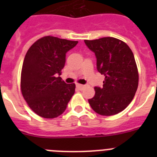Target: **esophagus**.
Returning <instances> with one entry per match:
<instances>
[{
	"mask_svg": "<svg viewBox=\"0 0 157 157\" xmlns=\"http://www.w3.org/2000/svg\"><path fill=\"white\" fill-rule=\"evenodd\" d=\"M76 87H77L79 90H82L83 89L85 88V86L82 85V84H77V85H76Z\"/></svg>",
	"mask_w": 157,
	"mask_h": 157,
	"instance_id": "34e87169",
	"label": "esophagus"
}]
</instances>
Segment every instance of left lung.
Here are the masks:
<instances>
[{
	"instance_id": "obj_1",
	"label": "left lung",
	"mask_w": 157,
	"mask_h": 157,
	"mask_svg": "<svg viewBox=\"0 0 157 157\" xmlns=\"http://www.w3.org/2000/svg\"><path fill=\"white\" fill-rule=\"evenodd\" d=\"M97 58V69L105 75L103 86L94 87L95 95L89 104L101 116H113L127 108L138 86V72L134 54L125 42L106 37L85 40Z\"/></svg>"
}]
</instances>
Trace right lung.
<instances>
[{"instance_id":"right-lung-1","label":"right lung","mask_w":157,"mask_h":157,"mask_svg":"<svg viewBox=\"0 0 157 157\" xmlns=\"http://www.w3.org/2000/svg\"><path fill=\"white\" fill-rule=\"evenodd\" d=\"M77 41L45 36L27 51L21 72V91L32 111L39 116L53 119L60 116L75 94V84H67L59 77L66 53Z\"/></svg>"}]
</instances>
